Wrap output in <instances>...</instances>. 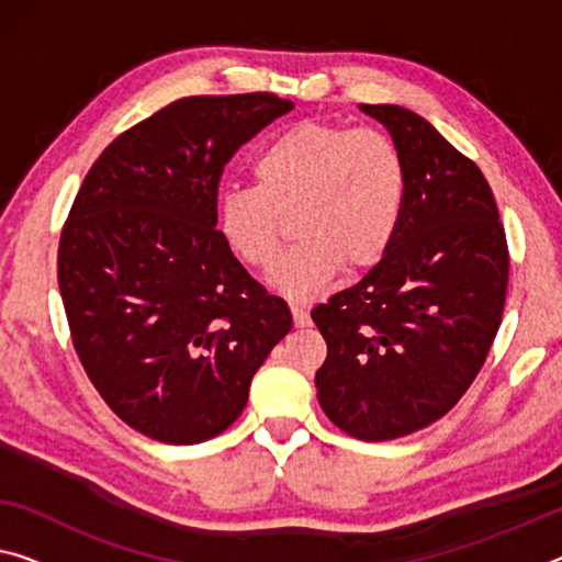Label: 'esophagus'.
<instances>
[{
    "mask_svg": "<svg viewBox=\"0 0 562 562\" xmlns=\"http://www.w3.org/2000/svg\"><path fill=\"white\" fill-rule=\"evenodd\" d=\"M291 316H293V324L301 326V329H304V326H308V324H311L308 308H306V306H301V304H291Z\"/></svg>",
    "mask_w": 562,
    "mask_h": 562,
    "instance_id": "34e87169",
    "label": "esophagus"
}]
</instances>
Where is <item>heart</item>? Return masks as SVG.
<instances>
[{"instance_id":"obj_1","label":"heart","mask_w":562,"mask_h":562,"mask_svg":"<svg viewBox=\"0 0 562 562\" xmlns=\"http://www.w3.org/2000/svg\"><path fill=\"white\" fill-rule=\"evenodd\" d=\"M256 186H231L215 203L228 251L271 269L289 218L301 238L271 273L289 299H314L341 273L364 271L390 251L407 205V166L382 131L304 120L254 160Z\"/></svg>"}]
</instances>
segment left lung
Here are the masks:
<instances>
[{"mask_svg":"<svg viewBox=\"0 0 562 562\" xmlns=\"http://www.w3.org/2000/svg\"><path fill=\"white\" fill-rule=\"evenodd\" d=\"M407 166V205L390 251L311 311L326 339L318 404L364 442L412 435L470 390L503 322L505 228L482 170L417 112L359 105Z\"/></svg>","mask_w":562,"mask_h":562,"instance_id":"left-lung-1","label":"left lung"}]
</instances>
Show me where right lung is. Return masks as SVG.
I'll return each instance as SVG.
<instances>
[{"label": "right lung", "instance_id": "obj_1", "mask_svg": "<svg viewBox=\"0 0 562 562\" xmlns=\"http://www.w3.org/2000/svg\"><path fill=\"white\" fill-rule=\"evenodd\" d=\"M273 92L198 94L117 135L65 221L57 281L72 344L125 425L168 445L228 429L291 331L215 228L223 166L286 115Z\"/></svg>", "mask_w": 562, "mask_h": 562}]
</instances>
